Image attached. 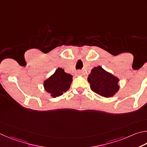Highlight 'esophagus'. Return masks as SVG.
Masks as SVG:
<instances>
[{"mask_svg": "<svg viewBox=\"0 0 147 147\" xmlns=\"http://www.w3.org/2000/svg\"><path fill=\"white\" fill-rule=\"evenodd\" d=\"M81 74H82V71H81V69H79V70H78V71H77V72H76V74L78 76L81 75Z\"/></svg>", "mask_w": 147, "mask_h": 147, "instance_id": "34e87169", "label": "esophagus"}]
</instances>
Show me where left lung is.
<instances>
[{
    "label": "left lung",
    "instance_id": "1",
    "mask_svg": "<svg viewBox=\"0 0 147 147\" xmlns=\"http://www.w3.org/2000/svg\"><path fill=\"white\" fill-rule=\"evenodd\" d=\"M88 81L92 91L105 97L113 96L119 88V79L100 66L92 69Z\"/></svg>",
    "mask_w": 147,
    "mask_h": 147
}]
</instances>
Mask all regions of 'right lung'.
Wrapping results in <instances>:
<instances>
[{
    "label": "right lung",
    "instance_id": "obj_1",
    "mask_svg": "<svg viewBox=\"0 0 147 147\" xmlns=\"http://www.w3.org/2000/svg\"><path fill=\"white\" fill-rule=\"evenodd\" d=\"M71 81L72 76L65 73L63 69L58 68L54 74L45 81L44 86L51 96L59 97L69 88Z\"/></svg>",
    "mask_w": 147,
    "mask_h": 147
}]
</instances>
